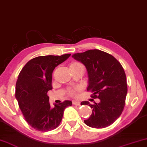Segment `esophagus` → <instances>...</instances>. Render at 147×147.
<instances>
[{
    "label": "esophagus",
    "mask_w": 147,
    "mask_h": 147,
    "mask_svg": "<svg viewBox=\"0 0 147 147\" xmlns=\"http://www.w3.org/2000/svg\"><path fill=\"white\" fill-rule=\"evenodd\" d=\"M73 104L75 105H80V102L77 101H73Z\"/></svg>",
    "instance_id": "esophagus-1"
}]
</instances>
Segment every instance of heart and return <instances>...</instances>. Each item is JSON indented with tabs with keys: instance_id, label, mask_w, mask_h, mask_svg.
<instances>
[{
	"instance_id": "b5f03b06",
	"label": "heart",
	"mask_w": 147,
	"mask_h": 147,
	"mask_svg": "<svg viewBox=\"0 0 147 147\" xmlns=\"http://www.w3.org/2000/svg\"><path fill=\"white\" fill-rule=\"evenodd\" d=\"M77 66H83V65L80 62H74L71 63V66L70 67H77ZM81 91L80 87H76L75 88L71 89L69 90V94L72 97H75L77 95V93Z\"/></svg>"
}]
</instances>
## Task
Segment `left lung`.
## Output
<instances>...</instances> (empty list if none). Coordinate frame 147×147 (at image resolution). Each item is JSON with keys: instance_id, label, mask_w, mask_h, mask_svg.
Instances as JSON below:
<instances>
[{"instance_id": "1", "label": "left lung", "mask_w": 147, "mask_h": 147, "mask_svg": "<svg viewBox=\"0 0 147 147\" xmlns=\"http://www.w3.org/2000/svg\"><path fill=\"white\" fill-rule=\"evenodd\" d=\"M73 58L86 66L88 74V91L99 103L91 105L83 101L81 105L92 108V113L84 123L90 127L105 128L119 117L124 109L127 93L126 75L122 65L112 55L99 50L77 53Z\"/></svg>"}]
</instances>
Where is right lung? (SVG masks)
<instances>
[{
  "instance_id": "1",
  "label": "right lung",
  "mask_w": 147,
  "mask_h": 147,
  "mask_svg": "<svg viewBox=\"0 0 147 147\" xmlns=\"http://www.w3.org/2000/svg\"><path fill=\"white\" fill-rule=\"evenodd\" d=\"M71 56H38L28 61L21 70L16 84L15 97L27 123L36 130L48 131L56 129L71 101L54 104L51 107L47 93L52 89V72Z\"/></svg>"
}]
</instances>
